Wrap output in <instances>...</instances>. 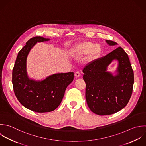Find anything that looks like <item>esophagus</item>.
I'll list each match as a JSON object with an SVG mask.
<instances>
[{
	"label": "esophagus",
	"mask_w": 146,
	"mask_h": 146,
	"mask_svg": "<svg viewBox=\"0 0 146 146\" xmlns=\"http://www.w3.org/2000/svg\"><path fill=\"white\" fill-rule=\"evenodd\" d=\"M74 75H75V76H76V77H79L80 76V73L79 72H76L75 73Z\"/></svg>",
	"instance_id": "1"
}]
</instances>
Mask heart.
<instances>
[{"instance_id":"obj_1","label":"heart","mask_w":146,"mask_h":146,"mask_svg":"<svg viewBox=\"0 0 146 146\" xmlns=\"http://www.w3.org/2000/svg\"><path fill=\"white\" fill-rule=\"evenodd\" d=\"M101 48L100 45L91 41H84L78 44L73 50V53L77 57H81L88 54L86 61H94L100 55Z\"/></svg>"}]
</instances>
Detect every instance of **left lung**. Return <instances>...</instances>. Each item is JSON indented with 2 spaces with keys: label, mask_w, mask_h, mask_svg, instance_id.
<instances>
[{
  "label": "left lung",
  "mask_w": 146,
  "mask_h": 146,
  "mask_svg": "<svg viewBox=\"0 0 146 146\" xmlns=\"http://www.w3.org/2000/svg\"><path fill=\"white\" fill-rule=\"evenodd\" d=\"M110 45L117 43L106 40ZM114 59L119 61V74L113 76L106 72ZM86 84L85 97L90 110L99 115L114 114L128 104L133 90L134 72L127 54L118 47L104 57L88 64L82 70Z\"/></svg>",
  "instance_id": "1"
}]
</instances>
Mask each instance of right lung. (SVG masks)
<instances>
[{"label":"right lung","mask_w":146,"mask_h":146,"mask_svg":"<svg viewBox=\"0 0 146 146\" xmlns=\"http://www.w3.org/2000/svg\"><path fill=\"white\" fill-rule=\"evenodd\" d=\"M42 37L29 39L18 53L12 70L15 94L27 109L37 113L54 110L61 104L67 86L74 79L73 72L57 73L42 81L30 80L26 72V60L31 49L37 42L48 41Z\"/></svg>","instance_id":"add662e5"}]
</instances>
